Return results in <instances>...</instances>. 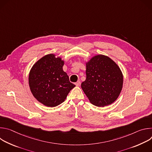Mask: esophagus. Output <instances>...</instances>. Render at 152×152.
Masks as SVG:
<instances>
[{
  "label": "esophagus",
  "mask_w": 152,
  "mask_h": 152,
  "mask_svg": "<svg viewBox=\"0 0 152 152\" xmlns=\"http://www.w3.org/2000/svg\"><path fill=\"white\" fill-rule=\"evenodd\" d=\"M75 85H76V86H79L80 85V82L79 80H78L77 82H76L75 83Z\"/></svg>",
  "instance_id": "34e87169"
}]
</instances>
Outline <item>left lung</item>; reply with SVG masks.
<instances>
[{
  "mask_svg": "<svg viewBox=\"0 0 152 152\" xmlns=\"http://www.w3.org/2000/svg\"><path fill=\"white\" fill-rule=\"evenodd\" d=\"M86 75L81 88L93 104L104 107L114 103L120 96L123 75L112 59L97 55L85 62Z\"/></svg>",
  "mask_w": 152,
  "mask_h": 152,
  "instance_id": "8db88e82",
  "label": "left lung"
}]
</instances>
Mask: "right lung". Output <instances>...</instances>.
Segmentation results:
<instances>
[{
	"mask_svg": "<svg viewBox=\"0 0 152 152\" xmlns=\"http://www.w3.org/2000/svg\"><path fill=\"white\" fill-rule=\"evenodd\" d=\"M65 61L50 53L38 60L29 74V85L33 96L41 104L55 107L66 100L75 85L63 70Z\"/></svg>",
	"mask_w": 152,
	"mask_h": 152,
	"instance_id": "add662e5",
	"label": "right lung"
}]
</instances>
